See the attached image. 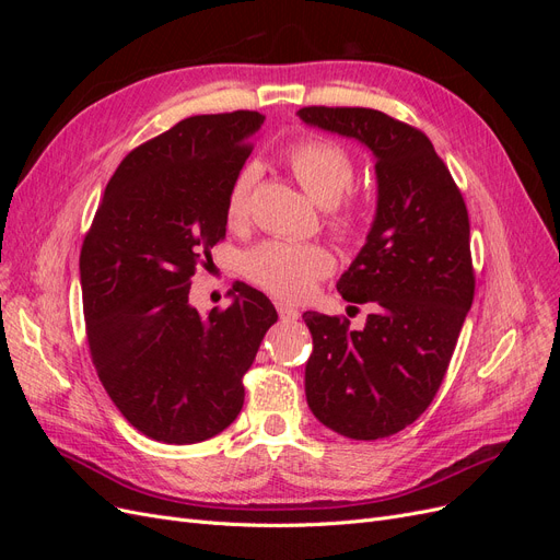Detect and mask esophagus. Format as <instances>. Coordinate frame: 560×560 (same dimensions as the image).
<instances>
[{
    "mask_svg": "<svg viewBox=\"0 0 560 560\" xmlns=\"http://www.w3.org/2000/svg\"><path fill=\"white\" fill-rule=\"evenodd\" d=\"M276 308H278V315H280V319H299V308H294V306H290V303H282V301H278L276 303Z\"/></svg>",
    "mask_w": 560,
    "mask_h": 560,
    "instance_id": "34e87169",
    "label": "esophagus"
}]
</instances>
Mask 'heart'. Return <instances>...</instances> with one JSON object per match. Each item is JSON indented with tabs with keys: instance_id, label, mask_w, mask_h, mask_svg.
<instances>
[{
	"instance_id": "1",
	"label": "heart",
	"mask_w": 560,
	"mask_h": 560,
	"mask_svg": "<svg viewBox=\"0 0 560 560\" xmlns=\"http://www.w3.org/2000/svg\"><path fill=\"white\" fill-rule=\"evenodd\" d=\"M287 165L296 182L317 206L331 208L327 224L338 238H350L358 219L350 208L338 206L354 182V163L343 147L322 138H306L287 149ZM257 171L243 167L231 182L226 196V222L241 224L247 217L252 186ZM336 266L334 254L317 243L266 241L252 247L243 257L245 278L264 292L284 301H303L313 294L319 280H325Z\"/></svg>"
}]
</instances>
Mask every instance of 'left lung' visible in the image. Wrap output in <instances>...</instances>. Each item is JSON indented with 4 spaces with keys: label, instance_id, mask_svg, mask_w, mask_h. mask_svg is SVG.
I'll list each match as a JSON object with an SVG mask.
<instances>
[{
    "label": "left lung",
    "instance_id": "left-lung-1",
    "mask_svg": "<svg viewBox=\"0 0 560 560\" xmlns=\"http://www.w3.org/2000/svg\"><path fill=\"white\" fill-rule=\"evenodd\" d=\"M303 124L362 142L378 200L366 243L336 290L371 303L360 331L303 313L313 334L306 399L329 430L371 442L397 434L442 385L474 299L469 217L425 132L366 107H303Z\"/></svg>",
    "mask_w": 560,
    "mask_h": 560
}]
</instances>
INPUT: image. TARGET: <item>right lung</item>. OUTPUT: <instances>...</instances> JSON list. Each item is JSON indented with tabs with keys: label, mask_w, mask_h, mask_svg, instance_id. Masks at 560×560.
I'll use <instances>...</instances> for the list:
<instances>
[{
	"label": "right lung",
	"mask_w": 560,
	"mask_h": 560,
	"mask_svg": "<svg viewBox=\"0 0 560 560\" xmlns=\"http://www.w3.org/2000/svg\"><path fill=\"white\" fill-rule=\"evenodd\" d=\"M259 112L189 116L132 149L116 167L79 270L91 358L135 430L198 444L238 418L243 376L278 313L235 282L231 306L189 303L198 266L226 235L231 182L252 154Z\"/></svg>",
	"instance_id": "obj_1"
}]
</instances>
